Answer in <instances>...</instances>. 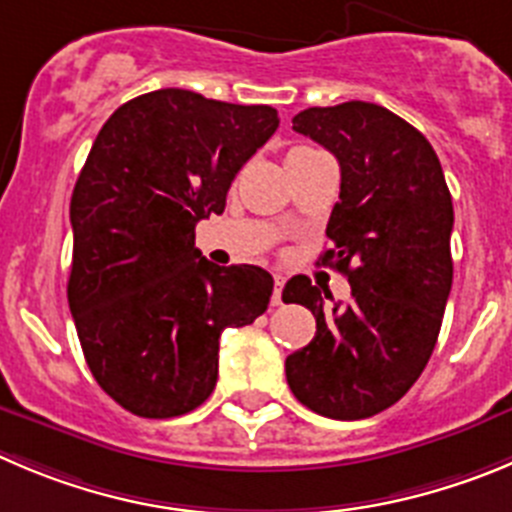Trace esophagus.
Wrapping results in <instances>:
<instances>
[{
    "label": "esophagus",
    "mask_w": 512,
    "mask_h": 512,
    "mask_svg": "<svg viewBox=\"0 0 512 512\" xmlns=\"http://www.w3.org/2000/svg\"><path fill=\"white\" fill-rule=\"evenodd\" d=\"M283 285H285V278L280 275V272H275V290H272V305L283 303Z\"/></svg>",
    "instance_id": "esophagus-1"
}]
</instances>
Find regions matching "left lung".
I'll list each match as a JSON object with an SVG mask.
<instances>
[{
    "mask_svg": "<svg viewBox=\"0 0 512 512\" xmlns=\"http://www.w3.org/2000/svg\"><path fill=\"white\" fill-rule=\"evenodd\" d=\"M293 131L341 166L323 265L346 275L351 300L288 280L283 300L315 315V338L285 358V376L321 417H374L412 389L437 343L452 290L450 189L432 143L376 103L308 108Z\"/></svg>",
    "mask_w": 512,
    "mask_h": 512,
    "instance_id": "8db88e82",
    "label": "left lung"
}]
</instances>
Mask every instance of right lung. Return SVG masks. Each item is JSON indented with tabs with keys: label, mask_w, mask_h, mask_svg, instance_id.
<instances>
[{
	"label": "right lung",
	"mask_w": 512,
	"mask_h": 512,
	"mask_svg": "<svg viewBox=\"0 0 512 512\" xmlns=\"http://www.w3.org/2000/svg\"><path fill=\"white\" fill-rule=\"evenodd\" d=\"M278 123L270 105L164 88L123 103L90 148L70 199L68 303L90 374L136 417L204 404L224 328L267 310L270 272L212 265L194 227L224 212L232 179Z\"/></svg>",
	"instance_id": "add662e5"
}]
</instances>
